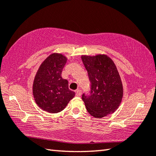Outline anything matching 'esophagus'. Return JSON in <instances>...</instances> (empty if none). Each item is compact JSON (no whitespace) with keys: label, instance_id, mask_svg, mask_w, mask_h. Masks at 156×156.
Wrapping results in <instances>:
<instances>
[{"label":"esophagus","instance_id":"34e87169","mask_svg":"<svg viewBox=\"0 0 156 156\" xmlns=\"http://www.w3.org/2000/svg\"><path fill=\"white\" fill-rule=\"evenodd\" d=\"M82 95V91L80 89H78V90H76V96H78V97H80Z\"/></svg>","mask_w":156,"mask_h":156}]
</instances>
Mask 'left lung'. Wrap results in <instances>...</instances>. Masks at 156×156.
Masks as SVG:
<instances>
[{
	"instance_id": "8db88e82",
	"label": "left lung",
	"mask_w": 156,
	"mask_h": 156,
	"mask_svg": "<svg viewBox=\"0 0 156 156\" xmlns=\"http://www.w3.org/2000/svg\"><path fill=\"white\" fill-rule=\"evenodd\" d=\"M91 83L89 95L82 99L87 112L97 118L113 113L120 106L123 87L116 66L107 55L82 56Z\"/></svg>"
}]
</instances>
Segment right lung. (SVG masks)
Segmentation results:
<instances>
[{
    "label": "right lung",
    "mask_w": 156,
    "mask_h": 156,
    "mask_svg": "<svg viewBox=\"0 0 156 156\" xmlns=\"http://www.w3.org/2000/svg\"><path fill=\"white\" fill-rule=\"evenodd\" d=\"M67 58L52 54L44 60L36 73L33 84V95L36 104L49 113L61 112L75 96L69 90L67 80L61 76Z\"/></svg>",
    "instance_id": "obj_1"
}]
</instances>
